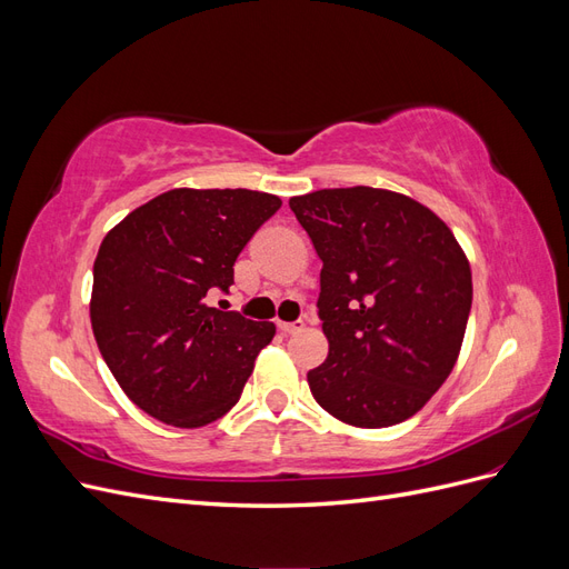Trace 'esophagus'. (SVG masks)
<instances>
[{"instance_id":"obj_1","label":"esophagus","mask_w":569,"mask_h":569,"mask_svg":"<svg viewBox=\"0 0 569 569\" xmlns=\"http://www.w3.org/2000/svg\"><path fill=\"white\" fill-rule=\"evenodd\" d=\"M278 327H280V332H284V335H295V332H301V330H303L306 322H303V320H295V322H278Z\"/></svg>"}]
</instances>
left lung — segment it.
<instances>
[{
	"label": "left lung",
	"instance_id": "8db88e82",
	"mask_svg": "<svg viewBox=\"0 0 569 569\" xmlns=\"http://www.w3.org/2000/svg\"><path fill=\"white\" fill-rule=\"evenodd\" d=\"M289 206L322 261L318 318L330 353L308 372L313 399L368 429L416 416L451 375L472 306L453 232L389 189H318Z\"/></svg>",
	"mask_w": 569,
	"mask_h": 569
}]
</instances>
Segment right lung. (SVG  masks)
<instances>
[{
    "label": "right lung",
    "mask_w": 569,
    "mask_h": 569,
    "mask_svg": "<svg viewBox=\"0 0 569 569\" xmlns=\"http://www.w3.org/2000/svg\"><path fill=\"white\" fill-rule=\"evenodd\" d=\"M282 201L251 189H170L128 213L94 261L97 347L128 399L166 425L203 427L239 401L272 322L209 306Z\"/></svg>",
    "instance_id": "1"
}]
</instances>
